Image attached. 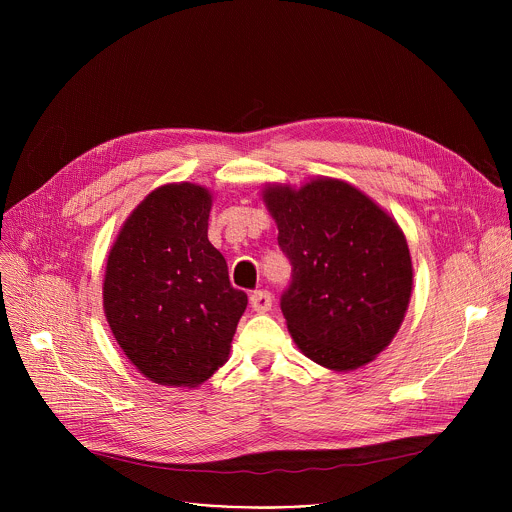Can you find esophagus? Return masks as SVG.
<instances>
[{"instance_id":"34e87169","label":"esophagus","mask_w":512,"mask_h":512,"mask_svg":"<svg viewBox=\"0 0 512 512\" xmlns=\"http://www.w3.org/2000/svg\"><path fill=\"white\" fill-rule=\"evenodd\" d=\"M249 300H251V308H253L257 314H265V312H269V310H271V302H273V298H271L269 291H265V289L253 291Z\"/></svg>"}]
</instances>
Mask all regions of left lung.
Returning <instances> with one entry per match:
<instances>
[{
	"mask_svg": "<svg viewBox=\"0 0 512 512\" xmlns=\"http://www.w3.org/2000/svg\"><path fill=\"white\" fill-rule=\"evenodd\" d=\"M263 202L294 267L281 312L296 346L330 371L375 360L401 328L413 287L395 218L352 184L324 176L300 188L267 184Z\"/></svg>",
	"mask_w": 512,
	"mask_h": 512,
	"instance_id": "left-lung-1",
	"label": "left lung"
}]
</instances>
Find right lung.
<instances>
[{
    "label": "right lung",
    "instance_id": "obj_1",
    "mask_svg": "<svg viewBox=\"0 0 512 512\" xmlns=\"http://www.w3.org/2000/svg\"><path fill=\"white\" fill-rule=\"evenodd\" d=\"M212 192L164 184L125 218L109 251L103 310L133 367L158 385L194 389L229 360L247 294L208 241Z\"/></svg>",
    "mask_w": 512,
    "mask_h": 512
}]
</instances>
